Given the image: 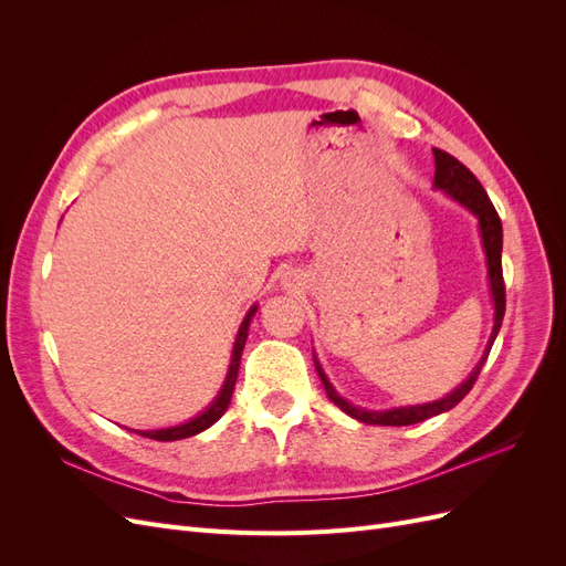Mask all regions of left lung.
I'll return each instance as SVG.
<instances>
[{
	"mask_svg": "<svg viewBox=\"0 0 566 566\" xmlns=\"http://www.w3.org/2000/svg\"><path fill=\"white\" fill-rule=\"evenodd\" d=\"M434 163H437V172H434V184L439 188H443L449 196H453L458 202L465 205L468 210H472L479 217V229H482V241H484V250H486V262H489V281H491V290H493V304H495V323H493V335L489 342V349L484 354L482 361L474 368V373L470 378L462 382L453 394H449L447 399L434 401V403H424V406H410V408H391L385 410V413H373V410H361L352 403H347L342 397H337V391L331 387L328 378H325L321 366L316 364V370L321 375V382L325 387V394L328 399L345 410L347 416L361 420L366 424H391V427H401V424H416L422 422L432 416L443 413V410H451L453 406H458L462 399L468 397V391L474 387L479 373H482L491 345L495 335L501 331V323L505 316V281H503V264H501V250H503V224L501 217L495 212L491 198L486 196L484 186L476 181V177L470 172V169L462 165L458 158H453L451 153L434 148Z\"/></svg>",
	"mask_w": 566,
	"mask_h": 566,
	"instance_id": "obj_1",
	"label": "left lung"
}]
</instances>
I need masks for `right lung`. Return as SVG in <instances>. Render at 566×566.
<instances>
[{
    "mask_svg": "<svg viewBox=\"0 0 566 566\" xmlns=\"http://www.w3.org/2000/svg\"><path fill=\"white\" fill-rule=\"evenodd\" d=\"M256 312V306H252V310L248 312L241 331H238V337H235V347H233V356H231V366H229V375H227V382L224 387H221V394L217 397V401L205 410L202 416H198L196 420L186 422V424H179V427H169V430H153V432H144L142 437H148V439H156V441H177V439H186V437H193L202 430H208L210 424H214L221 416L227 413V408L231 403V394L235 389V380H238V368H241V356H243V347H245V339H248V328H250V321Z\"/></svg>",
    "mask_w": 566,
    "mask_h": 566,
    "instance_id": "right-lung-1",
    "label": "right lung"
}]
</instances>
